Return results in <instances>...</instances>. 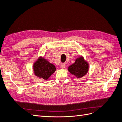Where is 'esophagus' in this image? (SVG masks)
Listing matches in <instances>:
<instances>
[{
	"instance_id": "34e87169",
	"label": "esophagus",
	"mask_w": 122,
	"mask_h": 122,
	"mask_svg": "<svg viewBox=\"0 0 122 122\" xmlns=\"http://www.w3.org/2000/svg\"><path fill=\"white\" fill-rule=\"evenodd\" d=\"M61 67L62 69H64L65 68V64L64 63H61Z\"/></svg>"
}]
</instances>
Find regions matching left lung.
<instances>
[{
  "instance_id": "1",
  "label": "left lung",
  "mask_w": 122,
  "mask_h": 122,
  "mask_svg": "<svg viewBox=\"0 0 122 122\" xmlns=\"http://www.w3.org/2000/svg\"><path fill=\"white\" fill-rule=\"evenodd\" d=\"M68 70L77 78H81L87 73L88 70V65L84 61L83 58L81 57L77 59L74 64L70 66Z\"/></svg>"
}]
</instances>
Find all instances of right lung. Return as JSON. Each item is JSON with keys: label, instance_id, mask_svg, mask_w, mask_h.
I'll return each mask as SVG.
<instances>
[{"label": "right lung", "instance_id": "1", "mask_svg": "<svg viewBox=\"0 0 122 122\" xmlns=\"http://www.w3.org/2000/svg\"><path fill=\"white\" fill-rule=\"evenodd\" d=\"M35 75L40 78L47 79L56 70L54 65L44 58H40L34 65Z\"/></svg>", "mask_w": 122, "mask_h": 122}]
</instances>
